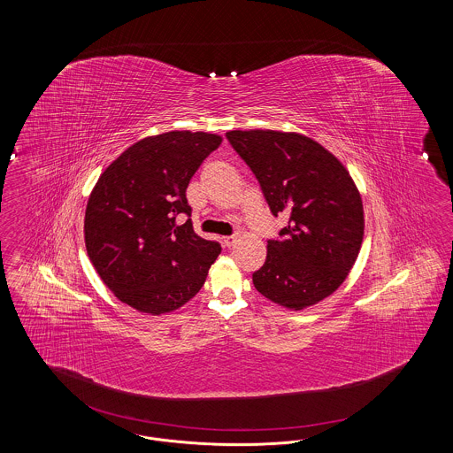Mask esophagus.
<instances>
[{
    "mask_svg": "<svg viewBox=\"0 0 453 453\" xmlns=\"http://www.w3.org/2000/svg\"><path fill=\"white\" fill-rule=\"evenodd\" d=\"M222 242H224L227 248H231V246L236 242V236H226L222 239Z\"/></svg>",
    "mask_w": 453,
    "mask_h": 453,
    "instance_id": "esophagus-1",
    "label": "esophagus"
}]
</instances>
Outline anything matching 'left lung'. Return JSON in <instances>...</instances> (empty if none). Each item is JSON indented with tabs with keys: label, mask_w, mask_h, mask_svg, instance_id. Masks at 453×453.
I'll return each instance as SVG.
<instances>
[{
	"label": "left lung",
	"mask_w": 453,
	"mask_h": 453,
	"mask_svg": "<svg viewBox=\"0 0 453 453\" xmlns=\"http://www.w3.org/2000/svg\"><path fill=\"white\" fill-rule=\"evenodd\" d=\"M227 141L257 176L263 196L288 226L268 239L255 288L288 309L331 296L364 241V205L345 166L316 141L277 130H231Z\"/></svg>",
	"instance_id": "1"
}]
</instances>
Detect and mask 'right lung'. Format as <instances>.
Returning a JSON list of instances; mask_svg holds the SVG:
<instances>
[{
  "label": "right lung",
  "instance_id": "obj_1",
  "mask_svg": "<svg viewBox=\"0 0 453 453\" xmlns=\"http://www.w3.org/2000/svg\"><path fill=\"white\" fill-rule=\"evenodd\" d=\"M222 137L173 130L122 152L88 200L85 242L100 279L130 307L172 312L202 288L220 244L195 234L187 188Z\"/></svg>",
  "mask_w": 453,
  "mask_h": 453
}]
</instances>
